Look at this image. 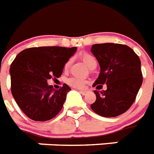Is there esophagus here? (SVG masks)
<instances>
[{
  "label": "esophagus",
  "mask_w": 154,
  "mask_h": 154,
  "mask_svg": "<svg viewBox=\"0 0 154 154\" xmlns=\"http://www.w3.org/2000/svg\"><path fill=\"white\" fill-rule=\"evenodd\" d=\"M79 92L80 94H81L85 95L86 94V93H87V91H79Z\"/></svg>",
  "instance_id": "obj_1"
}]
</instances>
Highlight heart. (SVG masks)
I'll return each mask as SVG.
<instances>
[{
  "mask_svg": "<svg viewBox=\"0 0 154 154\" xmlns=\"http://www.w3.org/2000/svg\"><path fill=\"white\" fill-rule=\"evenodd\" d=\"M82 60H83V62L86 63V65L88 66L89 68H91L94 63H97L94 57H93V56H91V54H88V53H82ZM70 63H71V60H68V61L65 63V65H64V69H68V68H69L70 66ZM86 82H87V81H86L85 79L79 78V77H72V78L68 79V83L70 86H73V87L77 89L83 88L85 84L86 83Z\"/></svg>",
  "mask_w": 154,
  "mask_h": 154,
  "instance_id": "b5f03b06",
  "label": "heart"
}]
</instances>
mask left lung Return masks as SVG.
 I'll list each match as a JSON object with an SVG mask.
<instances>
[{
    "label": "left lung",
    "mask_w": 154,
    "mask_h": 154,
    "mask_svg": "<svg viewBox=\"0 0 154 154\" xmlns=\"http://www.w3.org/2000/svg\"><path fill=\"white\" fill-rule=\"evenodd\" d=\"M100 65V74L93 84L96 101L91 105L94 112L104 117H116L124 113L134 103L143 83L139 57L130 47L121 44L103 43L91 47ZM96 87V88H97Z\"/></svg>",
    "instance_id": "8db88e82"
}]
</instances>
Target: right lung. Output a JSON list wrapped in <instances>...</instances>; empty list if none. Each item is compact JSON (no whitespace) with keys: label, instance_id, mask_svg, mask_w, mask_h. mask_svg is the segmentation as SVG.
<instances>
[{"label":"right lung","instance_id":"obj_1","mask_svg":"<svg viewBox=\"0 0 154 154\" xmlns=\"http://www.w3.org/2000/svg\"><path fill=\"white\" fill-rule=\"evenodd\" d=\"M77 47H33L20 52L10 67L11 91L20 109L30 119L46 121L59 113L71 88L63 84L55 91L47 83L60 77Z\"/></svg>","mask_w":154,"mask_h":154}]
</instances>
